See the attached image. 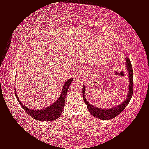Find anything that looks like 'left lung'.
Instances as JSON below:
<instances>
[{"label":"left lung","instance_id":"8db88e82","mask_svg":"<svg viewBox=\"0 0 149 149\" xmlns=\"http://www.w3.org/2000/svg\"><path fill=\"white\" fill-rule=\"evenodd\" d=\"M126 69H127L128 72V79H129V88H128V92L127 94V97H126L125 101H124L122 104H120L118 106H115V107H112L110 108V109H101V108H98L95 106H92L86 100V98L85 97V85H83V88H82V92H83V97H84V101L85 104L87 105V108L90 112V114L93 115L97 118L101 119V120H110L112 118H114L118 115L120 114L123 112L126 106L128 105V103L131 99L133 93V70L132 67L130 63V61L128 58H126Z\"/></svg>","mask_w":149,"mask_h":149}]
</instances>
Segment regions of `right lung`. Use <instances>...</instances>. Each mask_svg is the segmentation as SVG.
<instances>
[{"label": "right lung", "mask_w": 149, "mask_h": 149, "mask_svg": "<svg viewBox=\"0 0 149 149\" xmlns=\"http://www.w3.org/2000/svg\"><path fill=\"white\" fill-rule=\"evenodd\" d=\"M72 81L73 78H70L66 81L63 84L61 93L59 98L49 107L41 110H33L24 106L23 103H21L19 101V100L18 99L16 90H15V96L17 97L18 101L21 105L23 109L33 118L39 121H53L58 118L61 116L62 112H63L64 105H65L66 95H67L68 90Z\"/></svg>", "instance_id": "1"}]
</instances>
